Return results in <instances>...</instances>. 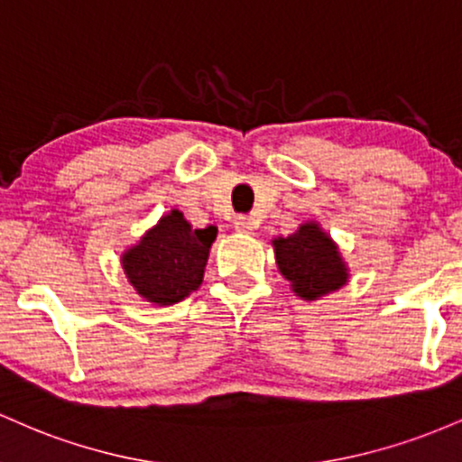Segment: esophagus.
Returning a JSON list of instances; mask_svg holds the SVG:
<instances>
[{
    "label": "esophagus",
    "instance_id": "1",
    "mask_svg": "<svg viewBox=\"0 0 462 462\" xmlns=\"http://www.w3.org/2000/svg\"><path fill=\"white\" fill-rule=\"evenodd\" d=\"M233 226H236V231L240 233H251L253 231V222L248 216H237L236 222H233Z\"/></svg>",
    "mask_w": 462,
    "mask_h": 462
}]
</instances>
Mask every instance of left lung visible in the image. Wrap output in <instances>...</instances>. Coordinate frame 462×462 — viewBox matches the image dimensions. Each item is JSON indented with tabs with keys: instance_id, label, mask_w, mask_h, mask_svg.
<instances>
[{
	"instance_id": "left-lung-1",
	"label": "left lung",
	"mask_w": 462,
	"mask_h": 462,
	"mask_svg": "<svg viewBox=\"0 0 462 462\" xmlns=\"http://www.w3.org/2000/svg\"><path fill=\"white\" fill-rule=\"evenodd\" d=\"M274 259L290 290L303 300H319L349 282L340 248L316 220H305L292 236L274 237Z\"/></svg>"
}]
</instances>
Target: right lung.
Returning <instances> with one entry per match:
<instances>
[{"mask_svg":"<svg viewBox=\"0 0 462 462\" xmlns=\"http://www.w3.org/2000/svg\"><path fill=\"white\" fill-rule=\"evenodd\" d=\"M216 233L211 225L194 229L179 209L168 211L137 245L122 253L119 262L128 283L143 300L159 308L179 303L203 283Z\"/></svg>","mask_w":462,"mask_h":462,"instance_id":"1","label":"right lung"}]
</instances>
